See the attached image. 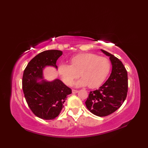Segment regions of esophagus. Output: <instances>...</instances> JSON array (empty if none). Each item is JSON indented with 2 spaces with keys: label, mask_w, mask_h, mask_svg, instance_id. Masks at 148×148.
I'll use <instances>...</instances> for the list:
<instances>
[{
  "label": "esophagus",
  "mask_w": 148,
  "mask_h": 148,
  "mask_svg": "<svg viewBox=\"0 0 148 148\" xmlns=\"http://www.w3.org/2000/svg\"><path fill=\"white\" fill-rule=\"evenodd\" d=\"M72 93H77L78 92H79V91L76 90H72Z\"/></svg>",
  "instance_id": "1"
}]
</instances>
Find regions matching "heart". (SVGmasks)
Listing matches in <instances>:
<instances>
[{"label":"heart","instance_id":"b5f03b06","mask_svg":"<svg viewBox=\"0 0 148 148\" xmlns=\"http://www.w3.org/2000/svg\"><path fill=\"white\" fill-rule=\"evenodd\" d=\"M70 62L71 65L62 64L58 66V73L67 85H71L80 74L82 77L74 83L75 86L88 85L91 88H95L104 82L111 70V63L108 58L93 53H79L72 56Z\"/></svg>","mask_w":148,"mask_h":148}]
</instances>
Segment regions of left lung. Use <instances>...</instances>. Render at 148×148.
Masks as SVG:
<instances>
[{"label": "left lung", "mask_w": 148, "mask_h": 148, "mask_svg": "<svg viewBox=\"0 0 148 148\" xmlns=\"http://www.w3.org/2000/svg\"><path fill=\"white\" fill-rule=\"evenodd\" d=\"M100 51L109 57L111 73L99 89L90 92L85 103L87 109L93 114L103 117L116 111L126 99L128 76L126 69L118 58L105 50Z\"/></svg>", "instance_id": "obj_1"}]
</instances>
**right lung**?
Instances as JSON below:
<instances>
[{
  "instance_id": "obj_1",
  "label": "right lung",
  "mask_w": 148,
  "mask_h": 148,
  "mask_svg": "<svg viewBox=\"0 0 148 148\" xmlns=\"http://www.w3.org/2000/svg\"><path fill=\"white\" fill-rule=\"evenodd\" d=\"M63 52L46 50L37 55L28 64L23 72L22 86L26 101L31 111L43 119H53L64 108L67 96L72 90L59 79L48 81L43 71L47 67L58 69L56 65Z\"/></svg>"
}]
</instances>
